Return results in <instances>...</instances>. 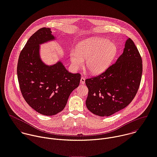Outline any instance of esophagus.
<instances>
[{
    "label": "esophagus",
    "instance_id": "34e87169",
    "mask_svg": "<svg viewBox=\"0 0 157 157\" xmlns=\"http://www.w3.org/2000/svg\"><path fill=\"white\" fill-rule=\"evenodd\" d=\"M80 82L81 84H84L85 83V78L84 77H82L80 80Z\"/></svg>",
    "mask_w": 157,
    "mask_h": 157
}]
</instances>
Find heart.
Here are the masks:
<instances>
[{
  "label": "heart",
  "instance_id": "obj_1",
  "mask_svg": "<svg viewBox=\"0 0 157 157\" xmlns=\"http://www.w3.org/2000/svg\"><path fill=\"white\" fill-rule=\"evenodd\" d=\"M117 54L115 43L102 38H92L79 42L70 51L72 68L76 70L84 64L92 74H100L111 65Z\"/></svg>",
  "mask_w": 157,
  "mask_h": 157
}]
</instances>
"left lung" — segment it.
I'll return each mask as SVG.
<instances>
[{
	"mask_svg": "<svg viewBox=\"0 0 157 157\" xmlns=\"http://www.w3.org/2000/svg\"><path fill=\"white\" fill-rule=\"evenodd\" d=\"M142 62L134 42L128 38L123 54L105 72L86 79L87 109L95 115L109 117L126 107L139 89Z\"/></svg>",
	"mask_w": 157,
	"mask_h": 157,
	"instance_id": "8db88e82",
	"label": "left lung"
}]
</instances>
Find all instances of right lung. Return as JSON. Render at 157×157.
<instances>
[{"label": "right lung", "instance_id": "1", "mask_svg": "<svg viewBox=\"0 0 157 157\" xmlns=\"http://www.w3.org/2000/svg\"><path fill=\"white\" fill-rule=\"evenodd\" d=\"M48 28H42L27 41L19 56L17 75L23 97L40 114L52 116L65 107L72 91L78 87L81 75L69 72L61 61L51 65L42 62L40 45L56 40Z\"/></svg>", "mask_w": 157, "mask_h": 157}]
</instances>
